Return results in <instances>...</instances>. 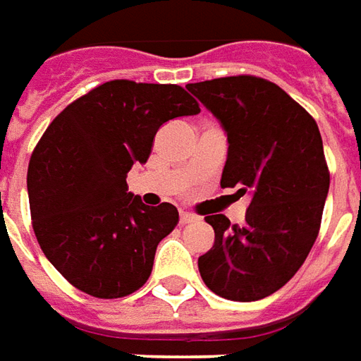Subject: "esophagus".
Returning a JSON list of instances; mask_svg holds the SVG:
<instances>
[{"label":"esophagus","mask_w":361,"mask_h":361,"mask_svg":"<svg viewBox=\"0 0 361 361\" xmlns=\"http://www.w3.org/2000/svg\"><path fill=\"white\" fill-rule=\"evenodd\" d=\"M196 221V216L194 214H188V212H180V224L186 226V224H192Z\"/></svg>","instance_id":"esophagus-1"}]
</instances>
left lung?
<instances>
[{"label":"left lung","instance_id":"1","mask_svg":"<svg viewBox=\"0 0 361 361\" xmlns=\"http://www.w3.org/2000/svg\"><path fill=\"white\" fill-rule=\"evenodd\" d=\"M186 89L226 130L221 188L252 196L243 224L206 216L216 241L198 258L202 280L231 301L268 298L293 278L319 235L331 185L319 126L268 79L233 75Z\"/></svg>","mask_w":361,"mask_h":361}]
</instances>
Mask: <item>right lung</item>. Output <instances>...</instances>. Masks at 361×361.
Wrapping results in <instances>:
<instances>
[{"label": "right lung", "instance_id": "right-lung-1", "mask_svg": "<svg viewBox=\"0 0 361 361\" xmlns=\"http://www.w3.org/2000/svg\"><path fill=\"white\" fill-rule=\"evenodd\" d=\"M183 87L114 79L68 104L30 155L27 188L37 241L54 268L93 298H124L152 274L173 204L145 206L126 175L145 163L165 122L198 114Z\"/></svg>", "mask_w": 361, "mask_h": 361}]
</instances>
